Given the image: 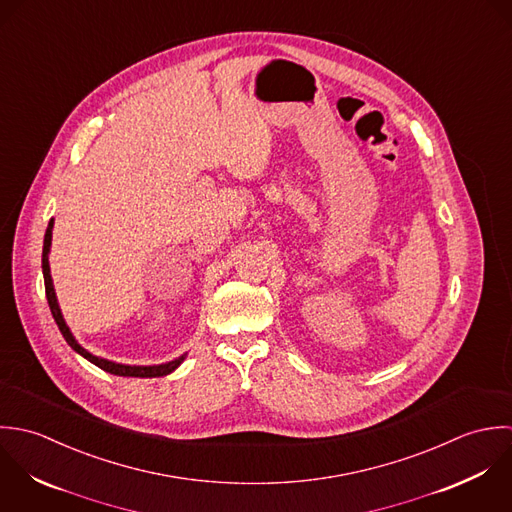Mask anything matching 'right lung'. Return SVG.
<instances>
[{
  "instance_id": "1",
  "label": "right lung",
  "mask_w": 512,
  "mask_h": 512,
  "mask_svg": "<svg viewBox=\"0 0 512 512\" xmlns=\"http://www.w3.org/2000/svg\"><path fill=\"white\" fill-rule=\"evenodd\" d=\"M53 223L55 219L49 221L47 225V231H45V239H43V259H41V267H43V279H45V295H47V303L51 308V314L63 334V338L67 340V344L77 352L81 354L83 358H87L91 364L99 366L104 372L108 374H114V376H126V378H160V376H168L172 374L184 360L188 354H182L178 356L176 360L172 362H166V364H154V366H130V364H118V362H112V360H106L101 356H95L91 354L87 348H83L77 338L73 336L71 328L67 326L65 318H63V312L59 308V301H57V295H55V287H53V279H51V267H49V253H51V237H53Z\"/></svg>"
}]
</instances>
